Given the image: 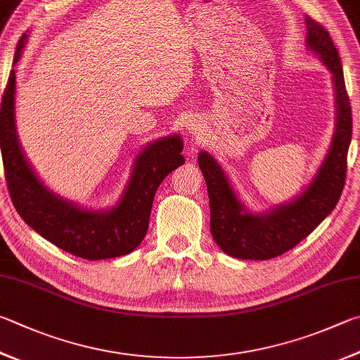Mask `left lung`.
Instances as JSON below:
<instances>
[{"instance_id":"obj_1","label":"left lung","mask_w":360,"mask_h":360,"mask_svg":"<svg viewBox=\"0 0 360 360\" xmlns=\"http://www.w3.org/2000/svg\"><path fill=\"white\" fill-rule=\"evenodd\" d=\"M307 44L323 58L334 74L338 122L329 154L304 193L290 205L253 215L245 212L228 182L224 169L207 153H200L198 165L206 179L211 233L225 253L240 259H271L296 247L334 211L343 192L352 134L349 96L338 51L329 31L305 15Z\"/></svg>"}]
</instances>
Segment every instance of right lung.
Returning <instances> with one entry per match:
<instances>
[{
	"label": "right lung",
	"instance_id": "add662e5",
	"mask_svg": "<svg viewBox=\"0 0 360 360\" xmlns=\"http://www.w3.org/2000/svg\"><path fill=\"white\" fill-rule=\"evenodd\" d=\"M23 42L17 47L14 64ZM15 70H11L1 99V155L12 205L32 230L78 258L89 261L127 255L145 239L154 195L167 176L184 163L178 135L149 145L135 162L126 193L108 212L83 211L49 192L32 173L18 146Z\"/></svg>",
	"mask_w": 360,
	"mask_h": 360
}]
</instances>
